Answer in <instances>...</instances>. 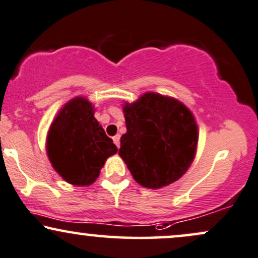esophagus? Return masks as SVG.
Masks as SVG:
<instances>
[{
    "label": "esophagus",
    "instance_id": "obj_1",
    "mask_svg": "<svg viewBox=\"0 0 258 258\" xmlns=\"http://www.w3.org/2000/svg\"><path fill=\"white\" fill-rule=\"evenodd\" d=\"M113 141H114V143H115L116 147L119 148V147H120V135L114 136V137H113Z\"/></svg>",
    "mask_w": 258,
    "mask_h": 258
}]
</instances>
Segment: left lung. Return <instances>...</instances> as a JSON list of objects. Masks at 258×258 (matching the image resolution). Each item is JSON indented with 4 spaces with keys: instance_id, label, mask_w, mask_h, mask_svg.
<instances>
[{
    "instance_id": "8db88e82",
    "label": "left lung",
    "mask_w": 258,
    "mask_h": 258,
    "mask_svg": "<svg viewBox=\"0 0 258 258\" xmlns=\"http://www.w3.org/2000/svg\"><path fill=\"white\" fill-rule=\"evenodd\" d=\"M127 132L119 155L133 178L148 188L178 180L191 166L198 132L191 111L174 98L147 92L123 107Z\"/></svg>"
}]
</instances>
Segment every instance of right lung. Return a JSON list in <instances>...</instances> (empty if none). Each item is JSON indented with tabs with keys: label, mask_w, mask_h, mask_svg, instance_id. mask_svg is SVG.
I'll return each mask as SVG.
<instances>
[{
	"label": "right lung",
	"mask_w": 258,
	"mask_h": 258,
	"mask_svg": "<svg viewBox=\"0 0 258 258\" xmlns=\"http://www.w3.org/2000/svg\"><path fill=\"white\" fill-rule=\"evenodd\" d=\"M46 151L52 167L67 182L88 186L98 178L105 160L117 148L95 119L92 104L77 97L51 123Z\"/></svg>",
	"instance_id": "add662e5"
}]
</instances>
